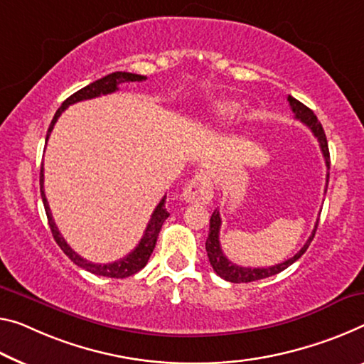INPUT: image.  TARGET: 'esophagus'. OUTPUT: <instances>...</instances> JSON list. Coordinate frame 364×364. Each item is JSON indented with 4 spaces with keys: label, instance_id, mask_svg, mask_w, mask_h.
<instances>
[{
    "label": "esophagus",
    "instance_id": "34e87169",
    "mask_svg": "<svg viewBox=\"0 0 364 364\" xmlns=\"http://www.w3.org/2000/svg\"><path fill=\"white\" fill-rule=\"evenodd\" d=\"M211 197H213V183L205 172H197L182 193V198L187 203H208Z\"/></svg>",
    "mask_w": 364,
    "mask_h": 364
}]
</instances>
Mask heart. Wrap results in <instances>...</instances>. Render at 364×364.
Listing matches in <instances>:
<instances>
[{"mask_svg": "<svg viewBox=\"0 0 364 364\" xmlns=\"http://www.w3.org/2000/svg\"><path fill=\"white\" fill-rule=\"evenodd\" d=\"M236 112H237L236 102H221L213 109V115L218 122H225V120L232 119Z\"/></svg>", "mask_w": 364, "mask_h": 364, "instance_id": "1", "label": "heart"}]
</instances>
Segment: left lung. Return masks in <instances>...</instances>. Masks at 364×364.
I'll return each mask as SVG.
<instances>
[{
  "instance_id": "left-lung-1",
  "label": "left lung",
  "mask_w": 364,
  "mask_h": 364,
  "mask_svg": "<svg viewBox=\"0 0 364 364\" xmlns=\"http://www.w3.org/2000/svg\"><path fill=\"white\" fill-rule=\"evenodd\" d=\"M288 102H289V105H291L294 119L303 122V124L307 128H309L312 133H314V136L317 138V141H318V146H321V151L323 154V159H326L327 169H331V154H328L327 138H326V133H323V128L321 125V122L317 120L314 112H312L309 107H306L303 102H299V100H296L294 97L288 96ZM327 183H328V174H327ZM326 192H327V187H326ZM220 228H221L220 210H215L213 215H211V218H210V232H208V237H206V254H208L211 267H213L216 275H220L223 279H226V282L250 283V282H257V279H264V278L277 275V273L283 272L284 268H288L289 265L294 264V262L306 252L307 247H309L311 240L314 239L317 225L314 228V231H312L311 237L307 239V242L291 257V259L284 260V262H282V264H277L273 267H267V268H264V267H262V268H250V267H240V265L232 264V262L229 260L221 250Z\"/></svg>"
}]
</instances>
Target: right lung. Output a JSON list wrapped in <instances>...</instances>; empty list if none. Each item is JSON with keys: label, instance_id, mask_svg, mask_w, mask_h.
Segmentation results:
<instances>
[{"label": "right lung", "instance_id": "1", "mask_svg": "<svg viewBox=\"0 0 364 364\" xmlns=\"http://www.w3.org/2000/svg\"><path fill=\"white\" fill-rule=\"evenodd\" d=\"M144 80H146V76L135 75V73L115 71V73H110V75H107V76L100 77V80H97V81L91 82V85H87L86 87L80 89V91H76L75 94H71V96L60 105L57 114H55L52 124H50L48 132H47V141H48V136H50V133H52L55 124H57L58 117L63 114V110L68 107V105L80 102V100H87V99H94L99 96H105V94L115 92L122 82H133V81L139 82ZM41 195H42L43 206H46L48 226H50V229H52L53 239L57 240L60 249L63 250L66 255H68V259H71L73 264H76L77 267L85 268V270L91 272V273H94V275H99V277L127 278L130 275H135L136 272L141 270V268L148 264L149 257H151V254H153V250L156 247V240H158L161 228H163L164 221L167 220V216H169V213H167V210H166V197H163V200H161L158 206L154 208L153 215H151V220L148 223L146 229H144L141 240H139V244L132 250L130 254L124 257V259L112 262V264H94V262H89L86 259H82L81 255H77L75 250H73L70 245L66 244V240L60 234L57 225H55L53 216H52V213H50V206H48V201L46 197V190H43V166L41 167Z\"/></svg>", "mask_w": 364, "mask_h": 364}]
</instances>
